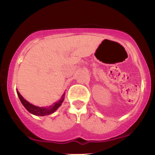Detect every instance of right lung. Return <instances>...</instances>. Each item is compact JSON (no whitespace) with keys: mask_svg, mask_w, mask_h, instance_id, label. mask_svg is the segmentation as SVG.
<instances>
[{"mask_svg":"<svg viewBox=\"0 0 155 155\" xmlns=\"http://www.w3.org/2000/svg\"><path fill=\"white\" fill-rule=\"evenodd\" d=\"M17 93H18V97H19L20 101L23 104V106L25 107V108L28 110V112L34 114L35 115H38V116H44V115H50L55 112L56 110L58 109V107L62 104V103L64 101V93L62 95V98L59 100L58 102L54 104L51 105V106L48 107H39L34 106V105L31 104L30 103H28L26 100H25L23 98V97L20 94V93L17 91Z\"/></svg>","mask_w":155,"mask_h":155,"instance_id":"obj_1","label":"right lung"}]
</instances>
